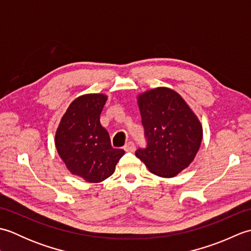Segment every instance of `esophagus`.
<instances>
[{
    "instance_id": "esophagus-1",
    "label": "esophagus",
    "mask_w": 251,
    "mask_h": 251,
    "mask_svg": "<svg viewBox=\"0 0 251 251\" xmlns=\"http://www.w3.org/2000/svg\"><path fill=\"white\" fill-rule=\"evenodd\" d=\"M124 150H125L126 152H134V151L136 150V147H135L134 143H132L131 141H129V142H127L126 145H125Z\"/></svg>"
}]
</instances>
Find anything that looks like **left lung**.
<instances>
[{
  "label": "left lung",
  "instance_id": "1",
  "mask_svg": "<svg viewBox=\"0 0 251 251\" xmlns=\"http://www.w3.org/2000/svg\"><path fill=\"white\" fill-rule=\"evenodd\" d=\"M148 147L136 156L149 172L173 178L189 167L200 150L202 126L181 96L168 87H156L138 95Z\"/></svg>",
  "mask_w": 251,
  "mask_h": 251
}]
</instances>
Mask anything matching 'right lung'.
Wrapping results in <instances>:
<instances>
[{
	"label": "right lung",
	"instance_id": "add662e5",
	"mask_svg": "<svg viewBox=\"0 0 251 251\" xmlns=\"http://www.w3.org/2000/svg\"><path fill=\"white\" fill-rule=\"evenodd\" d=\"M106 95L86 94L74 99L61 117L55 135L60 158L72 175L98 183L113 175L124 150L111 147L110 136L100 124Z\"/></svg>",
	"mask_w": 251,
	"mask_h": 251
}]
</instances>
